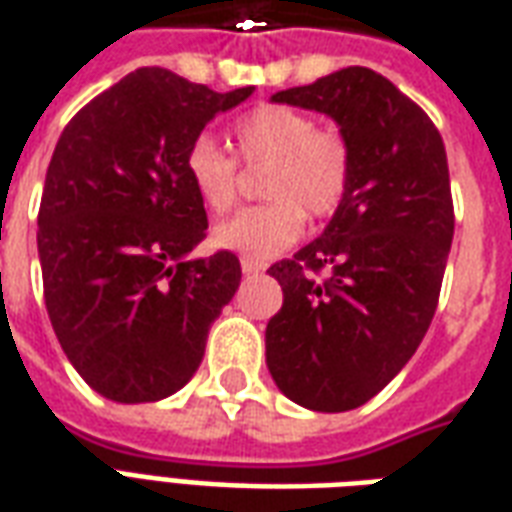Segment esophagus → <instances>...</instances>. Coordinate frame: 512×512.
<instances>
[{"mask_svg": "<svg viewBox=\"0 0 512 512\" xmlns=\"http://www.w3.org/2000/svg\"><path fill=\"white\" fill-rule=\"evenodd\" d=\"M241 271L244 274H260V271H266V263L263 260H252V257H241Z\"/></svg>", "mask_w": 512, "mask_h": 512, "instance_id": "34e87169", "label": "esophagus"}]
</instances>
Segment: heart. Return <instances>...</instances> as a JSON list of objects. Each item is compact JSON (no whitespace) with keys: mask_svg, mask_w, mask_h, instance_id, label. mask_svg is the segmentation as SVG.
Segmentation results:
<instances>
[{"mask_svg":"<svg viewBox=\"0 0 512 512\" xmlns=\"http://www.w3.org/2000/svg\"><path fill=\"white\" fill-rule=\"evenodd\" d=\"M235 159L211 134H197L186 147V175L202 205L216 216L241 200V167L266 169L260 194L266 205L238 213L216 227V244L252 257L285 252L304 230V216L326 222L343 208L354 150L340 128L318 126L293 106L263 104L238 117L233 126Z\"/></svg>","mask_w":512,"mask_h":512,"instance_id":"b5f03b06","label":"heart"}]
</instances>
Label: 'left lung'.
Instances as JSON below:
<instances>
[{
    "instance_id": "1",
    "label": "left lung",
    "mask_w": 512,
    "mask_h": 512,
    "mask_svg": "<svg viewBox=\"0 0 512 512\" xmlns=\"http://www.w3.org/2000/svg\"><path fill=\"white\" fill-rule=\"evenodd\" d=\"M274 101L334 117L354 178L321 238L268 268L282 310L266 362L293 403L351 411L403 370L439 307L455 230L447 153L422 106L362 65Z\"/></svg>"
}]
</instances>
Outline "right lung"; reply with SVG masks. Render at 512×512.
Wrapping results in <instances>:
<instances>
[{"label": "right lung", "instance_id": "obj_1", "mask_svg": "<svg viewBox=\"0 0 512 512\" xmlns=\"http://www.w3.org/2000/svg\"><path fill=\"white\" fill-rule=\"evenodd\" d=\"M249 95L139 68L62 131L38 211L43 299L62 351L98 395L153 403L197 373L241 263L227 249L186 260L208 213L183 161L205 123Z\"/></svg>", "mask_w": 512, "mask_h": 512}]
</instances>
